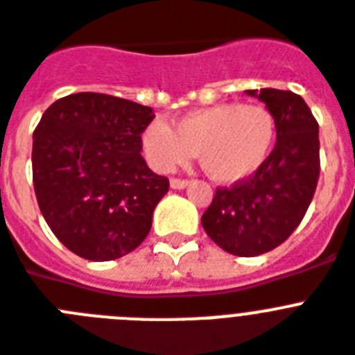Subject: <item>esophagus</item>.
<instances>
[{
    "label": "esophagus",
    "instance_id": "esophagus-1",
    "mask_svg": "<svg viewBox=\"0 0 355 355\" xmlns=\"http://www.w3.org/2000/svg\"><path fill=\"white\" fill-rule=\"evenodd\" d=\"M169 186H171L173 189H184V187L189 186V180H184V178H171V180H169Z\"/></svg>",
    "mask_w": 355,
    "mask_h": 355
}]
</instances>
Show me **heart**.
Returning a JSON list of instances; mask_svg holds the SVG:
<instances>
[{
	"instance_id": "obj_1",
	"label": "heart",
	"mask_w": 355,
	"mask_h": 355,
	"mask_svg": "<svg viewBox=\"0 0 355 355\" xmlns=\"http://www.w3.org/2000/svg\"><path fill=\"white\" fill-rule=\"evenodd\" d=\"M276 139L272 113L260 104L223 103L189 112L169 126L150 122L142 150L157 171L168 173L198 155L207 177L236 184L252 177L269 159Z\"/></svg>"
}]
</instances>
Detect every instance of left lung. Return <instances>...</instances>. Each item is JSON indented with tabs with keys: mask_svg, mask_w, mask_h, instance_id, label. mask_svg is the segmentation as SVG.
<instances>
[{
	"mask_svg": "<svg viewBox=\"0 0 355 355\" xmlns=\"http://www.w3.org/2000/svg\"><path fill=\"white\" fill-rule=\"evenodd\" d=\"M276 121V146L252 177L218 187L202 214L207 236L234 256H258L284 243L305 216L320 177V126L294 92L247 90Z\"/></svg>",
	"mask_w": 355,
	"mask_h": 355,
	"instance_id": "left-lung-1",
	"label": "left lung"
}]
</instances>
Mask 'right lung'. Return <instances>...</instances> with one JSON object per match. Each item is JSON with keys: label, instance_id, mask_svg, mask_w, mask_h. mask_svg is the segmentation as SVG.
Wrapping results in <instances>:
<instances>
[{"label": "right lung", "instance_id": "obj_1", "mask_svg": "<svg viewBox=\"0 0 355 355\" xmlns=\"http://www.w3.org/2000/svg\"><path fill=\"white\" fill-rule=\"evenodd\" d=\"M150 106L81 92L55 101L34 132L32 175L41 214L62 245L108 261L144 242L169 182L142 159Z\"/></svg>", "mask_w": 355, "mask_h": 355}]
</instances>
